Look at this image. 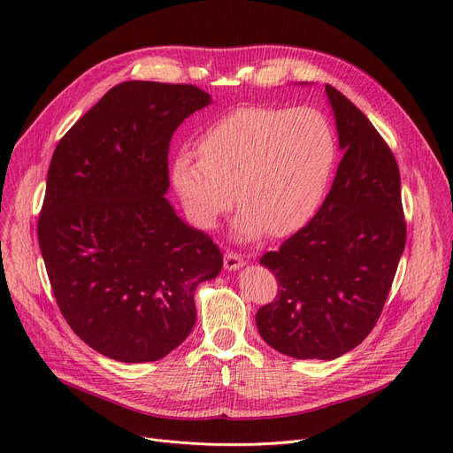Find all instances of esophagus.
Returning a JSON list of instances; mask_svg holds the SVG:
<instances>
[{
  "label": "esophagus",
  "mask_w": 453,
  "mask_h": 453,
  "mask_svg": "<svg viewBox=\"0 0 453 453\" xmlns=\"http://www.w3.org/2000/svg\"><path fill=\"white\" fill-rule=\"evenodd\" d=\"M243 265H245V260L240 255H236V253H226L224 255V267L227 271H236Z\"/></svg>",
  "instance_id": "1"
}]
</instances>
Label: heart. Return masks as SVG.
Returning <instances> with one entry per match:
<instances>
[{
	"instance_id": "b5f03b06",
	"label": "heart",
	"mask_w": 453,
	"mask_h": 453,
	"mask_svg": "<svg viewBox=\"0 0 453 453\" xmlns=\"http://www.w3.org/2000/svg\"><path fill=\"white\" fill-rule=\"evenodd\" d=\"M198 155L179 153L170 172L189 220L215 227L236 196L233 234L255 242L269 231L293 234L316 215L333 177L336 137L314 108L243 106L200 135Z\"/></svg>"
}]
</instances>
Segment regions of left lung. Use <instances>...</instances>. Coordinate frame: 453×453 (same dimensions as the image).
Here are the masks:
<instances>
[{"instance_id":"left-lung-1","label":"left lung","mask_w":453,"mask_h":453,"mask_svg":"<svg viewBox=\"0 0 453 453\" xmlns=\"http://www.w3.org/2000/svg\"><path fill=\"white\" fill-rule=\"evenodd\" d=\"M325 92L343 150L334 182L312 220L260 258L278 295L258 309V333L296 359H336L370 334L406 242L394 153L342 92Z\"/></svg>"}]
</instances>
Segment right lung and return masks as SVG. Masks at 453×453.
<instances>
[{"mask_svg":"<svg viewBox=\"0 0 453 453\" xmlns=\"http://www.w3.org/2000/svg\"><path fill=\"white\" fill-rule=\"evenodd\" d=\"M211 96L127 81L56 146L37 220L41 255L72 331L122 363L157 361L196 319L195 289L219 276L213 240L164 196L175 130Z\"/></svg>","mask_w":453,"mask_h":453,"instance_id":"right-lung-1","label":"right lung"}]
</instances>
